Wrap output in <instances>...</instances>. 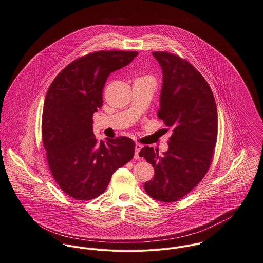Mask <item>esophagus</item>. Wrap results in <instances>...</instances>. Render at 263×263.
Listing matches in <instances>:
<instances>
[{
    "instance_id": "esophagus-1",
    "label": "esophagus",
    "mask_w": 263,
    "mask_h": 263,
    "mask_svg": "<svg viewBox=\"0 0 263 263\" xmlns=\"http://www.w3.org/2000/svg\"><path fill=\"white\" fill-rule=\"evenodd\" d=\"M142 149V145L140 144H136L135 145V159H139V152H140V150Z\"/></svg>"
}]
</instances>
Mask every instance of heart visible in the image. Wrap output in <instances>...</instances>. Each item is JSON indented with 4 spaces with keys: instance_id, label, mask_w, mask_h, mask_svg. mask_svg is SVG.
Returning <instances> with one entry per match:
<instances>
[{
    "instance_id": "heart-1",
    "label": "heart",
    "mask_w": 263,
    "mask_h": 263,
    "mask_svg": "<svg viewBox=\"0 0 263 263\" xmlns=\"http://www.w3.org/2000/svg\"><path fill=\"white\" fill-rule=\"evenodd\" d=\"M137 80H141V81L148 82V83H151V84L155 85V80H154V78H153L152 76H149V75H147V76H142V77H140V78H138Z\"/></svg>"
}]
</instances>
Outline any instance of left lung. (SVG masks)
I'll return each instance as SVG.
<instances>
[{
  "label": "left lung",
  "mask_w": 263,
  "mask_h": 263,
  "mask_svg": "<svg viewBox=\"0 0 263 263\" xmlns=\"http://www.w3.org/2000/svg\"><path fill=\"white\" fill-rule=\"evenodd\" d=\"M162 69L158 117L173 128L168 150L145 146L139 156L154 167L144 185L152 198L174 202L187 195L208 171L217 140L218 117L213 93L202 75L187 61L167 52H153Z\"/></svg>",
  "instance_id": "obj_1"
}]
</instances>
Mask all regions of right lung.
I'll use <instances>...</instances> for the list:
<instances>
[{"mask_svg":"<svg viewBox=\"0 0 263 263\" xmlns=\"http://www.w3.org/2000/svg\"><path fill=\"white\" fill-rule=\"evenodd\" d=\"M138 55L99 51L73 61L52 82L44 102L42 138L54 179L77 200H91L106 190L113 173L130 161L135 143L128 137L98 141L93 114L101 108L109 75Z\"/></svg>","mask_w":263,"mask_h":263,"instance_id":"obj_1","label":"right lung"}]
</instances>
